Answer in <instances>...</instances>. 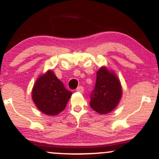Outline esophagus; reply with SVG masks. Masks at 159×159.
Returning <instances> with one entry per match:
<instances>
[{"label":"esophagus","mask_w":159,"mask_h":159,"mask_svg":"<svg viewBox=\"0 0 159 159\" xmlns=\"http://www.w3.org/2000/svg\"><path fill=\"white\" fill-rule=\"evenodd\" d=\"M76 91H78V92H80V93H83L84 87H82V86H79V87H78L77 89H76Z\"/></svg>","instance_id":"34e87169"}]
</instances>
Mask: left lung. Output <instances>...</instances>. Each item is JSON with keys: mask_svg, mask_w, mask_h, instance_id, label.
Returning a JSON list of instances; mask_svg holds the SVG:
<instances>
[{"mask_svg": "<svg viewBox=\"0 0 159 159\" xmlns=\"http://www.w3.org/2000/svg\"><path fill=\"white\" fill-rule=\"evenodd\" d=\"M121 96L120 80L106 67H101L96 72V85L90 95V107L98 114H107L117 106Z\"/></svg>", "mask_w": 159, "mask_h": 159, "instance_id": "8db88e82", "label": "left lung"}]
</instances>
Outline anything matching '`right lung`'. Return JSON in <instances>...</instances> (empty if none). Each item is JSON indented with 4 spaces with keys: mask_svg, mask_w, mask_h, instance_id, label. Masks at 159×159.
Masks as SVG:
<instances>
[{
    "mask_svg": "<svg viewBox=\"0 0 159 159\" xmlns=\"http://www.w3.org/2000/svg\"><path fill=\"white\" fill-rule=\"evenodd\" d=\"M72 94L52 70L38 78L32 90L36 107L49 116H55L64 110Z\"/></svg>",
    "mask_w": 159,
    "mask_h": 159,
    "instance_id": "right-lung-1",
    "label": "right lung"
}]
</instances>
